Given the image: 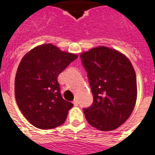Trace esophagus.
Here are the masks:
<instances>
[{
	"label": "esophagus",
	"instance_id": "1",
	"mask_svg": "<svg viewBox=\"0 0 155 155\" xmlns=\"http://www.w3.org/2000/svg\"><path fill=\"white\" fill-rule=\"evenodd\" d=\"M73 104H74V106H77L78 105V101L76 100V99H74L73 100Z\"/></svg>",
	"mask_w": 155,
	"mask_h": 155
}]
</instances>
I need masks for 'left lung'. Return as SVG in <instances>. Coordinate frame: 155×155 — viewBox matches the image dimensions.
Listing matches in <instances>:
<instances>
[{
    "mask_svg": "<svg viewBox=\"0 0 155 155\" xmlns=\"http://www.w3.org/2000/svg\"><path fill=\"white\" fill-rule=\"evenodd\" d=\"M87 71L94 102L84 108L87 121L102 131H110L125 123L137 99L134 67L125 55L105 46L93 48L80 55Z\"/></svg>",
    "mask_w": 155,
    "mask_h": 155,
    "instance_id": "left-lung-1",
    "label": "left lung"
}]
</instances>
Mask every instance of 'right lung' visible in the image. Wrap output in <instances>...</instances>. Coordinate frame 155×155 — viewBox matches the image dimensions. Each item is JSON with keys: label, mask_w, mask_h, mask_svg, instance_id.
<instances>
[{"label": "right lung", "mask_w": 155, "mask_h": 155, "mask_svg": "<svg viewBox=\"0 0 155 155\" xmlns=\"http://www.w3.org/2000/svg\"><path fill=\"white\" fill-rule=\"evenodd\" d=\"M78 57L52 44L36 46L20 62L15 78L16 104L37 128L53 129L64 123L73 104L60 94L58 75Z\"/></svg>", "instance_id": "add662e5"}]
</instances>
